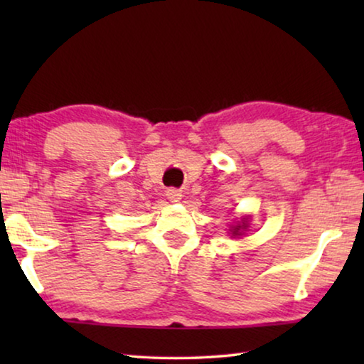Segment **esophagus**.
<instances>
[{
  "label": "esophagus",
  "mask_w": 364,
  "mask_h": 364,
  "mask_svg": "<svg viewBox=\"0 0 364 364\" xmlns=\"http://www.w3.org/2000/svg\"><path fill=\"white\" fill-rule=\"evenodd\" d=\"M181 196H183L181 191H178V189H168L167 191V197L171 202H178L181 199Z\"/></svg>",
  "instance_id": "esophagus-1"
}]
</instances>
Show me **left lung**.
I'll list each match as a JSON object with an SVG mask.
<instances>
[{
  "mask_svg": "<svg viewBox=\"0 0 364 364\" xmlns=\"http://www.w3.org/2000/svg\"><path fill=\"white\" fill-rule=\"evenodd\" d=\"M245 221H247V218H244V220H242V225L234 226V230H232V234H234V236H241V230H245V228H247V223H245Z\"/></svg>",
  "mask_w": 364,
  "mask_h": 364,
  "instance_id": "8db88e82",
  "label": "left lung"
}]
</instances>
